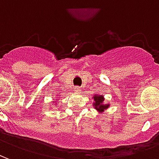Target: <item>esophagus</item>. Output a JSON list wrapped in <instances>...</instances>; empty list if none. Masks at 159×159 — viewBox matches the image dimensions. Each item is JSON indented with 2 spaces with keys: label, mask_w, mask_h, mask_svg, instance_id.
<instances>
[{
  "label": "esophagus",
  "mask_w": 159,
  "mask_h": 159,
  "mask_svg": "<svg viewBox=\"0 0 159 159\" xmlns=\"http://www.w3.org/2000/svg\"><path fill=\"white\" fill-rule=\"evenodd\" d=\"M74 92L75 93H80L81 92V88L78 86H76L74 88Z\"/></svg>",
  "instance_id": "1"
}]
</instances>
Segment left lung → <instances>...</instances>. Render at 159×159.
Wrapping results in <instances>:
<instances>
[{
  "mask_svg": "<svg viewBox=\"0 0 159 159\" xmlns=\"http://www.w3.org/2000/svg\"><path fill=\"white\" fill-rule=\"evenodd\" d=\"M94 98V104H93V107H95V109L98 111H103L104 110H106L107 108H108V105H103L104 98L103 96H95L93 97Z\"/></svg>",
  "mask_w": 159,
  "mask_h": 159,
  "instance_id": "1",
  "label": "left lung"
}]
</instances>
